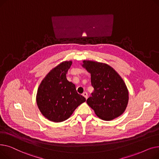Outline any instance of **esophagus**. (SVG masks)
Masks as SVG:
<instances>
[{
    "label": "esophagus",
    "instance_id": "obj_1",
    "mask_svg": "<svg viewBox=\"0 0 159 159\" xmlns=\"http://www.w3.org/2000/svg\"><path fill=\"white\" fill-rule=\"evenodd\" d=\"M82 95L84 96L85 98H86V99H87L88 98V93H86V92H84V93H83V94H82Z\"/></svg>",
    "mask_w": 159,
    "mask_h": 159
}]
</instances>
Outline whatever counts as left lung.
<instances>
[{
  "mask_svg": "<svg viewBox=\"0 0 159 159\" xmlns=\"http://www.w3.org/2000/svg\"><path fill=\"white\" fill-rule=\"evenodd\" d=\"M82 62V66L91 74L94 88L87 104L102 120L119 117L126 110L129 101L128 89L123 79L107 64L88 60Z\"/></svg>",
  "mask_w": 159,
  "mask_h": 159,
  "instance_id": "left-lung-1",
  "label": "left lung"
}]
</instances>
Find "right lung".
<instances>
[{
  "label": "right lung",
  "mask_w": 159,
  "mask_h": 159,
  "mask_svg": "<svg viewBox=\"0 0 159 159\" xmlns=\"http://www.w3.org/2000/svg\"><path fill=\"white\" fill-rule=\"evenodd\" d=\"M72 61H63L50 71L39 86L36 101L43 115L50 121L61 122L70 117L86 98L79 95L66 74Z\"/></svg>",
  "instance_id": "add662e5"
}]
</instances>
